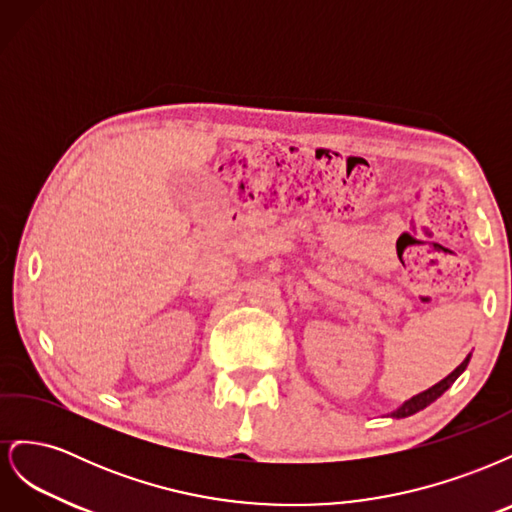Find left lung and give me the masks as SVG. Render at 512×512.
<instances>
[{
  "instance_id": "left-lung-1",
  "label": "left lung",
  "mask_w": 512,
  "mask_h": 512,
  "mask_svg": "<svg viewBox=\"0 0 512 512\" xmlns=\"http://www.w3.org/2000/svg\"><path fill=\"white\" fill-rule=\"evenodd\" d=\"M468 363H470V354L466 356V361H463V363L453 371V374H448L444 380H440L438 384H433L431 389H427V391H423V393L414 395L412 399H408L406 404L401 406V408H397L391 416H393V418H404V416H412V414H416L418 410L427 408V406L431 404V401H436V399H438L446 389H451V384H453V382L463 374V369L468 367Z\"/></svg>"
}]
</instances>
